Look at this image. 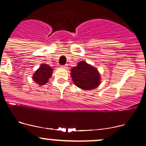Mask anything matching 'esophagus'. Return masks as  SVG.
<instances>
[{
  "instance_id": "34e87169",
  "label": "esophagus",
  "mask_w": 146,
  "mask_h": 146,
  "mask_svg": "<svg viewBox=\"0 0 146 146\" xmlns=\"http://www.w3.org/2000/svg\"><path fill=\"white\" fill-rule=\"evenodd\" d=\"M67 66H68L67 64H65V65H63V66H62V67L64 68V69H66V68H67Z\"/></svg>"
}]
</instances>
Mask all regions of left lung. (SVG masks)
<instances>
[{"instance_id": "obj_1", "label": "left lung", "mask_w": 146, "mask_h": 146, "mask_svg": "<svg viewBox=\"0 0 146 146\" xmlns=\"http://www.w3.org/2000/svg\"><path fill=\"white\" fill-rule=\"evenodd\" d=\"M71 77L77 87L82 90H93L100 84V75L98 69L85 61H81L72 68Z\"/></svg>"}]
</instances>
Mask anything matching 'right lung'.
<instances>
[{"label": "right lung", "instance_id": "1", "mask_svg": "<svg viewBox=\"0 0 146 146\" xmlns=\"http://www.w3.org/2000/svg\"><path fill=\"white\" fill-rule=\"evenodd\" d=\"M53 73V69L47 65L46 64H42L38 69L35 72L32 78L38 85H44L48 82V79L51 77Z\"/></svg>", "mask_w": 146, "mask_h": 146}]
</instances>
